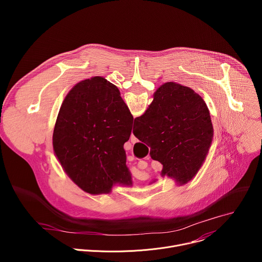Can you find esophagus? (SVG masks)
<instances>
[{
    "instance_id": "34e87169",
    "label": "esophagus",
    "mask_w": 262,
    "mask_h": 262,
    "mask_svg": "<svg viewBox=\"0 0 262 262\" xmlns=\"http://www.w3.org/2000/svg\"><path fill=\"white\" fill-rule=\"evenodd\" d=\"M130 142H132L133 144H135L136 142H138V139H137L133 134H132V136H130Z\"/></svg>"
}]
</instances>
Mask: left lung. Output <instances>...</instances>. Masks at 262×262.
Instances as JSON below:
<instances>
[{"mask_svg":"<svg viewBox=\"0 0 262 262\" xmlns=\"http://www.w3.org/2000/svg\"><path fill=\"white\" fill-rule=\"evenodd\" d=\"M134 117L118 88L101 77L78 83L66 95L54 128V151L71 180L93 195L115 183L132 185L123 148Z\"/></svg>","mask_w":262,"mask_h":262,"instance_id":"8db88e82","label":"left lung"}]
</instances>
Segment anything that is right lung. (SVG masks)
Masks as SVG:
<instances>
[{
	"instance_id": "obj_1",
	"label": "right lung",
	"mask_w": 262,
	"mask_h": 262,
	"mask_svg": "<svg viewBox=\"0 0 262 262\" xmlns=\"http://www.w3.org/2000/svg\"><path fill=\"white\" fill-rule=\"evenodd\" d=\"M144 115L135 119L133 133L150 147V157L163 165L162 175L180 184L190 181L208 154L213 127L207 105L189 87L162 85Z\"/></svg>"
}]
</instances>
